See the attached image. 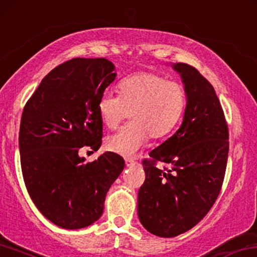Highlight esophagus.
Returning a JSON list of instances; mask_svg holds the SVG:
<instances>
[{
    "label": "esophagus",
    "instance_id": "34e87169",
    "mask_svg": "<svg viewBox=\"0 0 257 257\" xmlns=\"http://www.w3.org/2000/svg\"><path fill=\"white\" fill-rule=\"evenodd\" d=\"M125 164H126V167H133V165L137 164V161H134L133 159H126Z\"/></svg>",
    "mask_w": 257,
    "mask_h": 257
}]
</instances>
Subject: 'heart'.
Returning <instances> with one entry per match:
<instances>
[{"instance_id": "obj_1", "label": "heart", "mask_w": 257, "mask_h": 257, "mask_svg": "<svg viewBox=\"0 0 257 257\" xmlns=\"http://www.w3.org/2000/svg\"><path fill=\"white\" fill-rule=\"evenodd\" d=\"M119 95L105 92L98 101V112L104 125L116 128L126 118L131 123L106 138L109 151L131 156L147 142L163 138L175 128L185 106L186 88L177 80H168L155 72H140L124 79Z\"/></svg>"}]
</instances>
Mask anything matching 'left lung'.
Returning <instances> with one entry per match:
<instances>
[{
  "instance_id": "8db88e82",
  "label": "left lung",
  "mask_w": 257,
  "mask_h": 257,
  "mask_svg": "<svg viewBox=\"0 0 257 257\" xmlns=\"http://www.w3.org/2000/svg\"><path fill=\"white\" fill-rule=\"evenodd\" d=\"M173 69L186 88L184 119L142 161L146 179L138 194L141 224L162 238L191 230L208 214L222 189L228 155L227 123L212 85L185 63Z\"/></svg>"
}]
</instances>
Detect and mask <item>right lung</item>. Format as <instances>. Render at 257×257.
<instances>
[{"mask_svg": "<svg viewBox=\"0 0 257 257\" xmlns=\"http://www.w3.org/2000/svg\"><path fill=\"white\" fill-rule=\"evenodd\" d=\"M105 58H72L42 79L24 106L19 153L24 183L41 214L57 226L76 230L93 224L104 208L106 192L125 167L105 152L93 162L79 156L96 152L103 124L98 101L115 80Z\"/></svg>", "mask_w": 257, "mask_h": 257, "instance_id": "obj_1", "label": "right lung"}]
</instances>
